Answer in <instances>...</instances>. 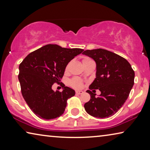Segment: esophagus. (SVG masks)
Here are the masks:
<instances>
[{"label":"esophagus","mask_w":150,"mask_h":150,"mask_svg":"<svg viewBox=\"0 0 150 150\" xmlns=\"http://www.w3.org/2000/svg\"><path fill=\"white\" fill-rule=\"evenodd\" d=\"M75 93L77 94V95H81V94L83 93V91H77L75 92Z\"/></svg>","instance_id":"obj_1"}]
</instances>
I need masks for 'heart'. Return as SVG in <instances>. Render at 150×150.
Wrapping results in <instances>:
<instances>
[{
    "mask_svg": "<svg viewBox=\"0 0 150 150\" xmlns=\"http://www.w3.org/2000/svg\"><path fill=\"white\" fill-rule=\"evenodd\" d=\"M89 60H91L90 57H83V63L85 62H87V61H89ZM70 64H71V62H69L67 63V65H66V67H65V71H68V69H69ZM69 84L73 88H79L83 86V82H82V81L80 79L73 78L69 81Z\"/></svg>",
    "mask_w": 150,
    "mask_h": 150,
    "instance_id": "obj_1",
    "label": "heart"
}]
</instances>
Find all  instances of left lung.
Instances as JSON below:
<instances>
[{
  "mask_svg": "<svg viewBox=\"0 0 150 150\" xmlns=\"http://www.w3.org/2000/svg\"><path fill=\"white\" fill-rule=\"evenodd\" d=\"M83 54L93 58L96 64V77L87 91L91 99L85 104V110L94 117H110L128 98L134 83V71L126 59L106 50H87ZM93 89L101 92L98 98L90 91Z\"/></svg>",
  "mask_w": 150,
  "mask_h": 150,
  "instance_id": "8db88e82",
  "label": "left lung"
}]
</instances>
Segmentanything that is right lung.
I'll return each instance as SVG.
<instances>
[{"label": "right lung", "mask_w": 150, "mask_h": 150, "mask_svg": "<svg viewBox=\"0 0 150 150\" xmlns=\"http://www.w3.org/2000/svg\"><path fill=\"white\" fill-rule=\"evenodd\" d=\"M83 50L47 44L30 53L20 63L22 95L38 117L51 120L64 112L67 100L75 95V91L62 84L63 90L54 92L52 87L60 82L67 63Z\"/></svg>", "instance_id": "add662e5"}]
</instances>
